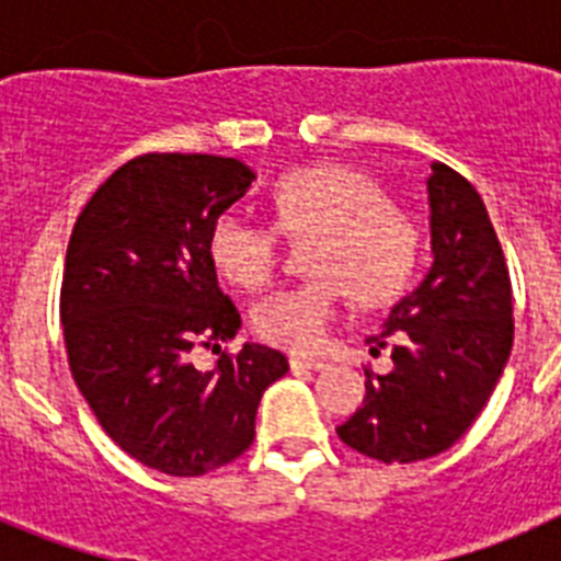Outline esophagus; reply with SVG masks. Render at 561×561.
<instances>
[{
  "instance_id": "34e87169",
  "label": "esophagus",
  "mask_w": 561,
  "mask_h": 561,
  "mask_svg": "<svg viewBox=\"0 0 561 561\" xmlns=\"http://www.w3.org/2000/svg\"><path fill=\"white\" fill-rule=\"evenodd\" d=\"M289 368L297 374V370H325L329 365H325V362H320V359H304V356H291Z\"/></svg>"
}]
</instances>
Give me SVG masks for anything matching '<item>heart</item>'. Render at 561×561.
<instances>
[{"label": "heart", "instance_id": "heart-1", "mask_svg": "<svg viewBox=\"0 0 561 561\" xmlns=\"http://www.w3.org/2000/svg\"><path fill=\"white\" fill-rule=\"evenodd\" d=\"M272 230L219 216L207 232V255L221 277L261 289L277 264V236L306 244V284L272 291L252 311L255 331L277 348H323L340 314L342 291L374 309L408 286L419 261L413 216L385 199L368 173L342 162H314L284 173L272 187Z\"/></svg>", "mask_w": 561, "mask_h": 561}]
</instances>
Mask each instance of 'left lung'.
<instances>
[{
    "label": "left lung",
    "mask_w": 561,
    "mask_h": 561,
    "mask_svg": "<svg viewBox=\"0 0 561 561\" xmlns=\"http://www.w3.org/2000/svg\"><path fill=\"white\" fill-rule=\"evenodd\" d=\"M427 275L390 309L374 348L396 334L393 370L365 381L340 438L385 463L444 453L472 427L512 354V280L480 193L444 162L430 165Z\"/></svg>",
    "instance_id": "left-lung-1"
}]
</instances>
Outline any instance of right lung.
Returning a JSON list of instances; mask_svg holds the SVG:
<instances>
[{"mask_svg": "<svg viewBox=\"0 0 561 561\" xmlns=\"http://www.w3.org/2000/svg\"><path fill=\"white\" fill-rule=\"evenodd\" d=\"M252 182L232 157L146 153L98 187L69 238L61 323L72 379L123 453L173 478L244 455L261 396L289 370L257 342L210 370L191 362L193 345L219 348L241 329L207 232Z\"/></svg>", "mask_w": 561, "mask_h": 561, "instance_id": "add662e5", "label": "right lung"}]
</instances>
